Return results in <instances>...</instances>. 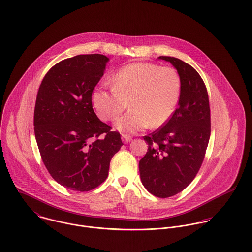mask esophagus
I'll return each instance as SVG.
<instances>
[{"mask_svg": "<svg viewBox=\"0 0 252 252\" xmlns=\"http://www.w3.org/2000/svg\"><path fill=\"white\" fill-rule=\"evenodd\" d=\"M121 138H122V142H123L124 144H128V143H130V142L132 141V137L129 136V135H127V134H122Z\"/></svg>", "mask_w": 252, "mask_h": 252, "instance_id": "obj_1", "label": "esophagus"}]
</instances>
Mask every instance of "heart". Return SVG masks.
<instances>
[{"label": "heart", "mask_w": 252, "mask_h": 252, "mask_svg": "<svg viewBox=\"0 0 252 252\" xmlns=\"http://www.w3.org/2000/svg\"><path fill=\"white\" fill-rule=\"evenodd\" d=\"M111 89L97 88L92 94L101 119L113 120L128 104L130 109L115 121L119 131L137 133L163 126L180 101L181 78L172 67L136 62L119 69L110 78Z\"/></svg>", "instance_id": "heart-1"}]
</instances>
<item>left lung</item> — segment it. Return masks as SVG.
I'll return each instance as SVG.
<instances>
[{
  "mask_svg": "<svg viewBox=\"0 0 252 252\" xmlns=\"http://www.w3.org/2000/svg\"><path fill=\"white\" fill-rule=\"evenodd\" d=\"M158 58L180 73L179 108L163 127L144 136L148 149L139 169L146 190L168 198L186 188L201 168L211 137V109L206 85L193 67L175 57Z\"/></svg>",
  "mask_w": 252,
  "mask_h": 252,
  "instance_id": "8db88e82",
  "label": "left lung"
}]
</instances>
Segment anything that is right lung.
<instances>
[{
    "label": "right lung",
    "instance_id": "1",
    "mask_svg": "<svg viewBox=\"0 0 252 252\" xmlns=\"http://www.w3.org/2000/svg\"><path fill=\"white\" fill-rule=\"evenodd\" d=\"M109 60L102 54L65 59L44 75L36 95V144L50 176L73 191H90L108 176L122 142L92 107V92Z\"/></svg>",
    "mask_w": 252,
    "mask_h": 252
}]
</instances>
